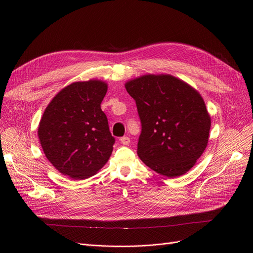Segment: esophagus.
I'll list each match as a JSON object with an SVG mask.
<instances>
[{"label": "esophagus", "mask_w": 253, "mask_h": 253, "mask_svg": "<svg viewBox=\"0 0 253 253\" xmlns=\"http://www.w3.org/2000/svg\"><path fill=\"white\" fill-rule=\"evenodd\" d=\"M120 142H121L122 144H123V145L127 146V145L130 144V138H129L128 136H123V137L120 138Z\"/></svg>", "instance_id": "34e87169"}]
</instances>
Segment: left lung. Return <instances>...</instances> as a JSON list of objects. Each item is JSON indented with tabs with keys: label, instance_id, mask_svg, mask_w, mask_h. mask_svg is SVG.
Returning a JSON list of instances; mask_svg holds the SVG:
<instances>
[{
	"label": "left lung",
	"instance_id": "left-lung-1",
	"mask_svg": "<svg viewBox=\"0 0 253 253\" xmlns=\"http://www.w3.org/2000/svg\"><path fill=\"white\" fill-rule=\"evenodd\" d=\"M136 103L142 132L137 155L170 177L191 170L209 143L211 117L200 93L171 75H144L125 84Z\"/></svg>",
	"mask_w": 253,
	"mask_h": 253
}]
</instances>
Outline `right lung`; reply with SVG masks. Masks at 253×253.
I'll return each instance as SVG.
<instances>
[{
    "instance_id": "add662e5",
    "label": "right lung",
    "mask_w": 253,
    "mask_h": 253,
    "mask_svg": "<svg viewBox=\"0 0 253 253\" xmlns=\"http://www.w3.org/2000/svg\"><path fill=\"white\" fill-rule=\"evenodd\" d=\"M107 83L74 82L62 88L46 106L39 137L48 161L71 179H85L104 166L114 149L101 103Z\"/></svg>"
}]
</instances>
